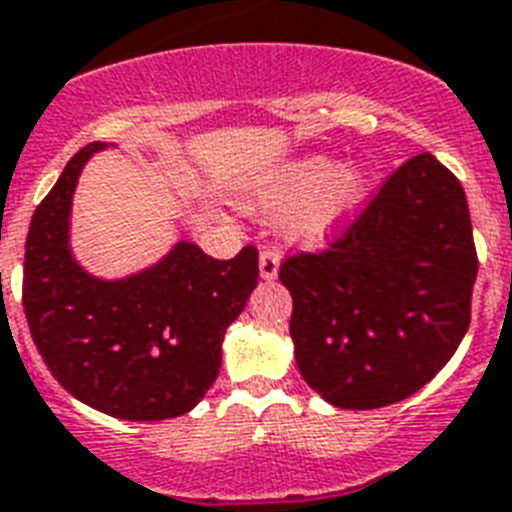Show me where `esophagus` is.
Segmentation results:
<instances>
[{
	"instance_id": "obj_1",
	"label": "esophagus",
	"mask_w": 512,
	"mask_h": 512,
	"mask_svg": "<svg viewBox=\"0 0 512 512\" xmlns=\"http://www.w3.org/2000/svg\"><path fill=\"white\" fill-rule=\"evenodd\" d=\"M259 272L264 280H274L280 272V253L274 248H261L259 253Z\"/></svg>"
}]
</instances>
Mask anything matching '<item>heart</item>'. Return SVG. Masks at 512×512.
I'll use <instances>...</instances> for the list:
<instances>
[{
    "label": "heart",
    "instance_id": "heart-1",
    "mask_svg": "<svg viewBox=\"0 0 512 512\" xmlns=\"http://www.w3.org/2000/svg\"><path fill=\"white\" fill-rule=\"evenodd\" d=\"M374 175L366 164H337L311 154L285 164L253 198V209L269 217H290L287 227L303 243H327L366 206Z\"/></svg>",
    "mask_w": 512,
    "mask_h": 512
}]
</instances>
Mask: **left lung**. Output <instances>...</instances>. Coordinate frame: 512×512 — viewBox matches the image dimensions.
Returning <instances> with one entry per match:
<instances>
[{"mask_svg": "<svg viewBox=\"0 0 512 512\" xmlns=\"http://www.w3.org/2000/svg\"><path fill=\"white\" fill-rule=\"evenodd\" d=\"M476 272L463 185L413 156L329 248L280 266L301 377L348 411L411 398L468 332Z\"/></svg>", "mask_w": 512, "mask_h": 512, "instance_id": "1", "label": "left lung"}]
</instances>
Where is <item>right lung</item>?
I'll use <instances>...</instances> for the list:
<instances>
[{
    "instance_id": "1",
    "label": "right lung",
    "mask_w": 512,
    "mask_h": 512,
    "mask_svg": "<svg viewBox=\"0 0 512 512\" xmlns=\"http://www.w3.org/2000/svg\"><path fill=\"white\" fill-rule=\"evenodd\" d=\"M88 143L36 206L25 240L23 308L38 353L80 403L125 421H164L204 398L222 340L259 282V251L230 261L180 240L159 264L99 280L70 251V209Z\"/></svg>"
}]
</instances>
